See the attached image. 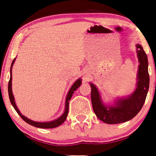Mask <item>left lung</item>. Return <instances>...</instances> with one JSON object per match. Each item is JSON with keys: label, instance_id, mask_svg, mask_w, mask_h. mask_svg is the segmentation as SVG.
I'll list each match as a JSON object with an SVG mask.
<instances>
[{"label": "left lung", "instance_id": "8db88e82", "mask_svg": "<svg viewBox=\"0 0 156 156\" xmlns=\"http://www.w3.org/2000/svg\"><path fill=\"white\" fill-rule=\"evenodd\" d=\"M136 46L140 65H138L136 88L132 94L126 98L117 99L113 106H106L102 102L98 89L90 83L93 110L97 118L106 123L116 124L131 120L138 114L146 101L150 81L148 57L140 44H137Z\"/></svg>", "mask_w": 156, "mask_h": 156}]
</instances>
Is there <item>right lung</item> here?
Here are the masks:
<instances>
[{
    "label": "right lung",
    "instance_id": "obj_1",
    "mask_svg": "<svg viewBox=\"0 0 156 156\" xmlns=\"http://www.w3.org/2000/svg\"><path fill=\"white\" fill-rule=\"evenodd\" d=\"M15 60H16V58L13 59V61H12V62L11 64V67H10V77L9 82H8V95H9L10 103H11L12 106H13L15 110L16 111L17 113L19 114V116H20L25 122L29 123L30 125L33 126L35 127L40 128V129H52V128H56L57 126H60L62 123L66 120V119H67L68 111H69V101H70V99H71L72 94H73L74 91L76 90V89H77L78 87H80L81 84H82V80H81L80 78L78 79V80L74 83L71 88H70L69 92L67 94V97H66L65 112H64V114L62 115L60 117H59L58 119H55V120H53L52 121H48V122H37V121H32L30 119H27V117L23 116V115L20 112V111H19L18 107H17L16 102H15V99L12 91V67L14 64Z\"/></svg>",
    "mask_w": 156,
    "mask_h": 156
}]
</instances>
